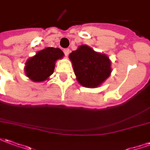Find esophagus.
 I'll return each mask as SVG.
<instances>
[{
  "label": "esophagus",
  "mask_w": 150,
  "mask_h": 150,
  "mask_svg": "<svg viewBox=\"0 0 150 150\" xmlns=\"http://www.w3.org/2000/svg\"><path fill=\"white\" fill-rule=\"evenodd\" d=\"M69 52H70V50L68 48H67V49H63V53H64V54L66 56H67L69 54Z\"/></svg>",
  "instance_id": "obj_1"
}]
</instances>
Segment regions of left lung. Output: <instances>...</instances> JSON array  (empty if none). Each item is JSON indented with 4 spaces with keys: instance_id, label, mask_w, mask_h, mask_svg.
Returning a JSON list of instances; mask_svg holds the SVG:
<instances>
[{
    "instance_id": "obj_1",
    "label": "left lung",
    "mask_w": 150,
    "mask_h": 150,
    "mask_svg": "<svg viewBox=\"0 0 150 150\" xmlns=\"http://www.w3.org/2000/svg\"><path fill=\"white\" fill-rule=\"evenodd\" d=\"M77 81L83 87L95 88L107 79L111 72V61L90 46L82 45L69 54Z\"/></svg>"
}]
</instances>
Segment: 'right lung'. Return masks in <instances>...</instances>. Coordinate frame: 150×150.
<instances>
[{
    "mask_svg": "<svg viewBox=\"0 0 150 150\" xmlns=\"http://www.w3.org/2000/svg\"><path fill=\"white\" fill-rule=\"evenodd\" d=\"M63 56L64 54L59 48L46 47L26 61L25 75L32 81H45L53 74L56 61L63 58Z\"/></svg>",
    "mask_w": 150,
    "mask_h": 150,
    "instance_id": "add662e5",
    "label": "right lung"
}]
</instances>
